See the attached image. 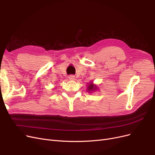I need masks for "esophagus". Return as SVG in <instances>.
<instances>
[{
    "mask_svg": "<svg viewBox=\"0 0 155 155\" xmlns=\"http://www.w3.org/2000/svg\"><path fill=\"white\" fill-rule=\"evenodd\" d=\"M68 79H70V80L73 81L75 79V76H74V75H70V76H68Z\"/></svg>",
    "mask_w": 155,
    "mask_h": 155,
    "instance_id": "34e87169",
    "label": "esophagus"
}]
</instances>
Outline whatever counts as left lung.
I'll return each mask as SVG.
<instances>
[{
  "mask_svg": "<svg viewBox=\"0 0 155 155\" xmlns=\"http://www.w3.org/2000/svg\"><path fill=\"white\" fill-rule=\"evenodd\" d=\"M95 89H96V87L94 86L92 83L90 84V85L88 86V91H93L94 90H95Z\"/></svg>",
  "mask_w": 155,
  "mask_h": 155,
  "instance_id": "8db88e82",
  "label": "left lung"
}]
</instances>
